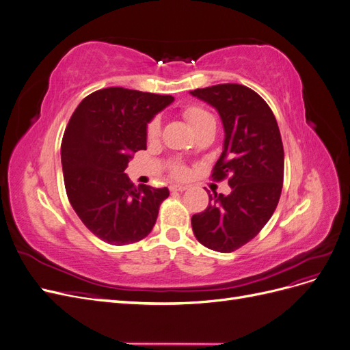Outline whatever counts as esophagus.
<instances>
[{
	"instance_id": "esophagus-1",
	"label": "esophagus",
	"mask_w": 350,
	"mask_h": 350,
	"mask_svg": "<svg viewBox=\"0 0 350 350\" xmlns=\"http://www.w3.org/2000/svg\"><path fill=\"white\" fill-rule=\"evenodd\" d=\"M169 188H171V191H172V193H183V191H185V189H187L188 187H187V185L174 184V185H171Z\"/></svg>"
}]
</instances>
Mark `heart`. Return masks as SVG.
Here are the masks:
<instances>
[{
	"label": "heart",
	"instance_id": "heart-1",
	"mask_svg": "<svg viewBox=\"0 0 350 350\" xmlns=\"http://www.w3.org/2000/svg\"><path fill=\"white\" fill-rule=\"evenodd\" d=\"M184 116L187 118V121L189 122V125H191L193 129H194L196 125H198L201 121L206 120L207 116H211V115L208 112H206L204 109L197 108V107H191V108L185 109ZM159 131H161V121L153 120L149 124V126H147V137H149V139H154V137L159 135ZM174 174L176 176H184L185 175V169L183 166L178 165V166L174 167Z\"/></svg>",
	"mask_w": 350,
	"mask_h": 350
}]
</instances>
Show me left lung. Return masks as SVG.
Returning a JSON list of instances; mask_svg holds the SVG:
<instances>
[{
	"mask_svg": "<svg viewBox=\"0 0 350 350\" xmlns=\"http://www.w3.org/2000/svg\"><path fill=\"white\" fill-rule=\"evenodd\" d=\"M189 93L213 107L224 124V152L211 176H229L232 188L229 196L208 194L207 208L191 217L193 232L204 247L232 252L256 237L278 207L284 167L280 131L266 100L242 84Z\"/></svg>",
	"mask_w": 350,
	"mask_h": 350,
	"instance_id": "obj_1",
	"label": "left lung"
}]
</instances>
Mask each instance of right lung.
<instances>
[{
    "instance_id": "right-lung-1",
    "label": "right lung",
    "mask_w": 350,
    "mask_h": 350,
    "mask_svg": "<svg viewBox=\"0 0 350 350\" xmlns=\"http://www.w3.org/2000/svg\"><path fill=\"white\" fill-rule=\"evenodd\" d=\"M174 102L171 94L108 88L90 93L72 112L61 143L66 191L80 220L111 245L150 234L169 189L134 187L124 171L144 150L147 124Z\"/></svg>"
}]
</instances>
